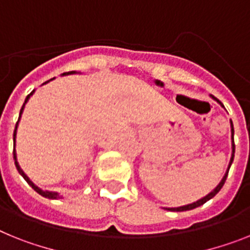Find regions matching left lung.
<instances>
[{"label":"left lung","instance_id":"8db88e82","mask_svg":"<svg viewBox=\"0 0 250 250\" xmlns=\"http://www.w3.org/2000/svg\"><path fill=\"white\" fill-rule=\"evenodd\" d=\"M211 98H212L213 100H216V102L219 103V104L222 106V108H225V106H224V104H222V103L220 102V100L217 99V98H215V96H213V95H211ZM230 125H231V147H232V154H231V159H230V163H229L228 170H226L225 175L222 177L221 182H220V183L217 184V187H216V188L212 190V192H209L208 194H207V196H205V197H203V198L198 200V201H197V202H193V203H190V205H186V206H182V207H174V208H167V209H169V211H175V212H182V211H189V209H193V208H196V207L202 206L203 203H206L207 201L211 200V198H213V197H215L216 194H217V193L220 192V189H221V188H222V186L225 184V180H226V178H228V174H229V169H230V167H231V164H232V161H234V152H235V144H234V125H232V122L231 121H230Z\"/></svg>","mask_w":250,"mask_h":250}]
</instances>
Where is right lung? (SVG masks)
<instances>
[{"label": "right lung", "mask_w": 250, "mask_h": 250, "mask_svg": "<svg viewBox=\"0 0 250 250\" xmlns=\"http://www.w3.org/2000/svg\"><path fill=\"white\" fill-rule=\"evenodd\" d=\"M73 73H77V72H76V71H71V72H64V73H62V76H66V75H73ZM50 80H53V79H50ZM50 80H49V81H50ZM49 81H45V83H49ZM34 91H35V90H33V91H31V93L29 94L28 96H26V99H25V103H24V104H22L21 109H20V115H19V119H18V122H16V125H15V131H14V159H15V165H16V169H18L19 173L21 174V177L24 178V179L26 180V182H28L29 186H30L31 188H33V189L35 190V192H38V193H39V194H41V196L45 197V198H49V200H57V198H60V194H58L57 192H49V190H43V189H41L39 187L35 186V184L33 183V182H31L30 179H29L28 175H26V174H25L24 171H22V169H21V167H20V165H19V163H18V155H16V148H15V146H16V132H18V125H19V122H20V118H21L22 112H24L25 104L28 103V100L30 99V96L33 95V94H34Z\"/></svg>", "instance_id": "obj_1"}]
</instances>
